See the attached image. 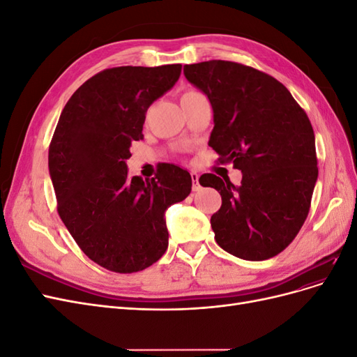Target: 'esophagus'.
<instances>
[{
    "mask_svg": "<svg viewBox=\"0 0 357 357\" xmlns=\"http://www.w3.org/2000/svg\"><path fill=\"white\" fill-rule=\"evenodd\" d=\"M190 177H192V190L193 192H199L202 189L201 185H199V181H198L199 176L197 174V172H190Z\"/></svg>",
    "mask_w": 357,
    "mask_h": 357,
    "instance_id": "34e87169",
    "label": "esophagus"
}]
</instances>
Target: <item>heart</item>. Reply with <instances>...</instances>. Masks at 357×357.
<instances>
[{"mask_svg": "<svg viewBox=\"0 0 357 357\" xmlns=\"http://www.w3.org/2000/svg\"><path fill=\"white\" fill-rule=\"evenodd\" d=\"M192 93H197V91H188V92H185V93H183L181 96H185V95H192Z\"/></svg>", "mask_w": 357, "mask_h": 357, "instance_id": "b5f03b06", "label": "heart"}]
</instances>
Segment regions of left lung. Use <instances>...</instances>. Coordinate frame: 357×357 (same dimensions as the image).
<instances>
[{"mask_svg": "<svg viewBox=\"0 0 357 357\" xmlns=\"http://www.w3.org/2000/svg\"><path fill=\"white\" fill-rule=\"evenodd\" d=\"M185 77L211 102L208 146L220 164L243 172L240 186L215 174L199 177L201 186L222 195L220 210L211 215L215 241L245 261L277 256L304 225L319 176L307 113L284 84L238 62L192 63Z\"/></svg>", "mask_w": 357, "mask_h": 357, "instance_id": "left-lung-1", "label": "left lung"}]
</instances>
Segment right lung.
Instances as JSON below:
<instances>
[{
	"instance_id": "add662e5",
	"label": "right lung",
	"mask_w": 357,
	"mask_h": 357,
	"mask_svg": "<svg viewBox=\"0 0 357 357\" xmlns=\"http://www.w3.org/2000/svg\"><path fill=\"white\" fill-rule=\"evenodd\" d=\"M181 66L114 67L86 80L63 107L49 147L58 214L91 261L131 274L168 247L165 210L192 190L186 169L129 177L126 159L143 138L146 112L180 77Z\"/></svg>"
}]
</instances>
